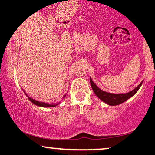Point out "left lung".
<instances>
[{"label": "left lung", "instance_id": "obj_1", "mask_svg": "<svg viewBox=\"0 0 155 155\" xmlns=\"http://www.w3.org/2000/svg\"><path fill=\"white\" fill-rule=\"evenodd\" d=\"M90 82H91V87H92V89L93 92L95 93V94L98 96V98H100L101 101H103L104 103L109 105V106H117V105H119L122 104V103H124V101H127L128 99L130 98L131 97H132L133 95L139 91V89L140 88L141 85H142V84L143 83L142 81L136 88L132 90L130 92L127 93L115 94V93H107L105 92L104 91H102V90L99 88V87L93 83L91 78H90Z\"/></svg>", "mask_w": 155, "mask_h": 155}]
</instances>
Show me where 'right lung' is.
<instances>
[{
	"label": "right lung",
	"instance_id": "right-lung-1",
	"mask_svg": "<svg viewBox=\"0 0 155 155\" xmlns=\"http://www.w3.org/2000/svg\"><path fill=\"white\" fill-rule=\"evenodd\" d=\"M24 93L26 94V96L28 97V98L29 99V100L31 101L34 104L37 105V106H41V107H54V106H57V105L60 104V101H59V102H58V101H57V102L51 103V104H48V103H45V102H39V101H37L34 100V99H33V98H31V97L28 96V95L26 94V93L25 92H24ZM65 96H66V95H64V96L62 98H64Z\"/></svg>",
	"mask_w": 155,
	"mask_h": 155
}]
</instances>
